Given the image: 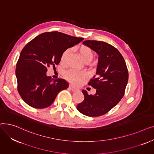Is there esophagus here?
Here are the masks:
<instances>
[{"instance_id":"esophagus-1","label":"esophagus","mask_w":154,"mask_h":154,"mask_svg":"<svg viewBox=\"0 0 154 154\" xmlns=\"http://www.w3.org/2000/svg\"><path fill=\"white\" fill-rule=\"evenodd\" d=\"M69 88H70V89L72 91H73V92H75V91H79V88H77L74 87L73 85H71L69 86Z\"/></svg>"}]
</instances>
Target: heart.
Wrapping results in <instances>:
<instances>
[{
    "instance_id": "obj_1",
    "label": "heart",
    "mask_w": 154,
    "mask_h": 154,
    "mask_svg": "<svg viewBox=\"0 0 154 154\" xmlns=\"http://www.w3.org/2000/svg\"><path fill=\"white\" fill-rule=\"evenodd\" d=\"M70 52V49H66L62 54L60 60L62 63L66 61L67 56ZM79 52L80 56L84 60H91L93 57V52L91 48L87 46H82L80 48ZM64 76L69 81L76 85L81 84L84 79L87 76V73L85 71L79 70L77 69H70L68 71L65 72Z\"/></svg>"
}]
</instances>
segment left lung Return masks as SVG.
<instances>
[{
  "mask_svg": "<svg viewBox=\"0 0 154 154\" xmlns=\"http://www.w3.org/2000/svg\"><path fill=\"white\" fill-rule=\"evenodd\" d=\"M83 44L97 54L96 75L88 82L96 89L94 95L82 90L84 100L77 110L88 117H98L107 113L122 99L127 86L128 73L124 59L110 44L97 40H85Z\"/></svg>",
  "mask_w": 154,
  "mask_h": 154,
  "instance_id": "8db88e82",
  "label": "left lung"
}]
</instances>
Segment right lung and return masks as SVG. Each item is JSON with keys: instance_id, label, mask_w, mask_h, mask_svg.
Wrapping results in <instances>:
<instances>
[{"instance_id": "1", "label": "right lung", "mask_w": 154, "mask_h": 154, "mask_svg": "<svg viewBox=\"0 0 154 154\" xmlns=\"http://www.w3.org/2000/svg\"><path fill=\"white\" fill-rule=\"evenodd\" d=\"M84 40L57 31L45 32L32 39L20 52L16 66L17 88L26 103L35 109L52 104L69 83L47 75V67L59 63L62 54Z\"/></svg>"}]
</instances>
